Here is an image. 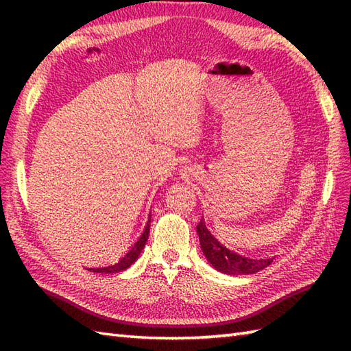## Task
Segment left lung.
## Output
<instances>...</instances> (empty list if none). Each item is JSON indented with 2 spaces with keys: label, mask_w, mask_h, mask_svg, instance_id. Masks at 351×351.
Here are the masks:
<instances>
[{
  "label": "left lung",
  "mask_w": 351,
  "mask_h": 351,
  "mask_svg": "<svg viewBox=\"0 0 351 351\" xmlns=\"http://www.w3.org/2000/svg\"><path fill=\"white\" fill-rule=\"evenodd\" d=\"M196 229L199 234L200 247H202L205 258L210 261L215 270H219L221 273L234 274V276L253 274L264 270L265 267H268L273 263L274 258L250 259V258L238 255V253L230 252L226 247H223V245L211 235L210 230L206 229L204 220L199 221Z\"/></svg>",
  "instance_id": "left-lung-1"
}]
</instances>
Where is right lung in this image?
<instances>
[{
    "instance_id": "1",
    "label": "right lung",
    "mask_w": 351,
    "mask_h": 351,
    "mask_svg": "<svg viewBox=\"0 0 351 351\" xmlns=\"http://www.w3.org/2000/svg\"><path fill=\"white\" fill-rule=\"evenodd\" d=\"M149 228H151V217H149L147 225H146V228H145V230H143V234H141V237L137 240V243L132 245L131 250H130L128 253H126V255H125L121 261H119L117 264L108 265V267H102V268H88V270L93 271V273H106V274L119 273V271L126 270V268L131 267L134 263H136V259L138 258L140 252L143 250L145 244H146L147 238H149Z\"/></svg>"
}]
</instances>
